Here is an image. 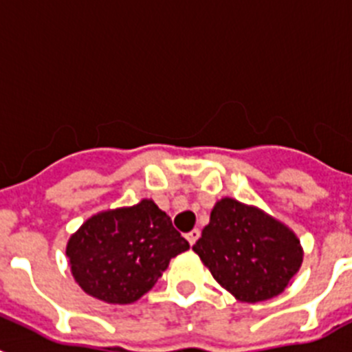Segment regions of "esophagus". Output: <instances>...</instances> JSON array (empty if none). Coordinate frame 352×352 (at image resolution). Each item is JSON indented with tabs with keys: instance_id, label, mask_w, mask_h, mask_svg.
Here are the masks:
<instances>
[{
	"instance_id": "34e87169",
	"label": "esophagus",
	"mask_w": 352,
	"mask_h": 352,
	"mask_svg": "<svg viewBox=\"0 0 352 352\" xmlns=\"http://www.w3.org/2000/svg\"><path fill=\"white\" fill-rule=\"evenodd\" d=\"M199 236H201V231H199V229H194V231H190L188 234H186V239H188V243L190 245H195V241L199 239Z\"/></svg>"
}]
</instances>
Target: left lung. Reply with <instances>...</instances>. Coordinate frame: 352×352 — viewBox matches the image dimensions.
<instances>
[{
  "label": "left lung",
  "mask_w": 352,
  "mask_h": 352,
  "mask_svg": "<svg viewBox=\"0 0 352 352\" xmlns=\"http://www.w3.org/2000/svg\"><path fill=\"white\" fill-rule=\"evenodd\" d=\"M192 250L241 303L278 296L303 263V247L292 229L232 197L217 201Z\"/></svg>",
  "instance_id": "8db88e82"
}]
</instances>
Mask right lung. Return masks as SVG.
I'll return each mask as SVG.
<instances>
[{"label":"right lung","mask_w":352,"mask_h":352,"mask_svg":"<svg viewBox=\"0 0 352 352\" xmlns=\"http://www.w3.org/2000/svg\"><path fill=\"white\" fill-rule=\"evenodd\" d=\"M190 245L153 199L89 217L70 236L67 257L72 276L86 294L111 305L144 296Z\"/></svg>","instance_id":"add662e5"}]
</instances>
